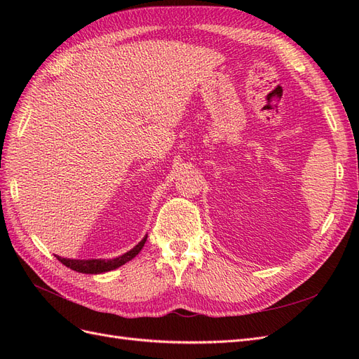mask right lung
Here are the masks:
<instances>
[{
	"label": "right lung",
	"instance_id": "right-lung-1",
	"mask_svg": "<svg viewBox=\"0 0 359 359\" xmlns=\"http://www.w3.org/2000/svg\"><path fill=\"white\" fill-rule=\"evenodd\" d=\"M147 241V236L140 241L137 245H135L130 252L124 253L123 256H118L115 259H88V260H81V259H67V257H60L55 255V257L60 260L62 265H66L67 268L78 271V273L83 274H102L107 273V271L116 269L118 266H121L127 264L128 260H132L140 250H142L144 244Z\"/></svg>",
	"mask_w": 359,
	"mask_h": 359
}]
</instances>
